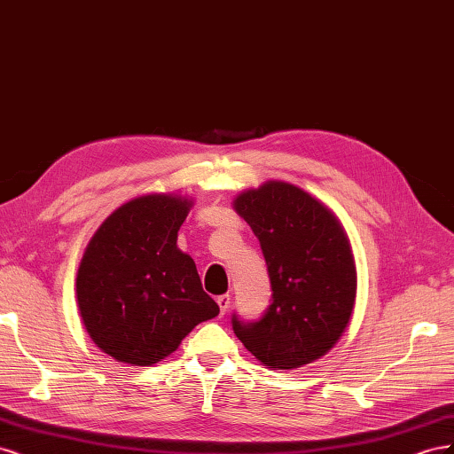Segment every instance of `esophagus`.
<instances>
[{
	"mask_svg": "<svg viewBox=\"0 0 454 454\" xmlns=\"http://www.w3.org/2000/svg\"><path fill=\"white\" fill-rule=\"evenodd\" d=\"M217 305H219V310H222V316L227 312V309H229V303H231V295H219L217 299Z\"/></svg>",
	"mask_w": 454,
	"mask_h": 454,
	"instance_id": "obj_1",
	"label": "esophagus"
}]
</instances>
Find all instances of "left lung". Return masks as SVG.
Instances as JSON below:
<instances>
[{
	"instance_id": "1",
	"label": "left lung",
	"mask_w": 454,
	"mask_h": 454,
	"mask_svg": "<svg viewBox=\"0 0 454 454\" xmlns=\"http://www.w3.org/2000/svg\"><path fill=\"white\" fill-rule=\"evenodd\" d=\"M232 208L263 252L272 303L259 322L232 318L235 335L269 369H297L335 347L352 318L356 263L345 227L327 206L294 184L244 189Z\"/></svg>"
}]
</instances>
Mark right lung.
Masks as SVG:
<instances>
[{
    "label": "right lung",
    "instance_id": "right-lung-1",
    "mask_svg": "<svg viewBox=\"0 0 454 454\" xmlns=\"http://www.w3.org/2000/svg\"><path fill=\"white\" fill-rule=\"evenodd\" d=\"M191 208L187 195L134 197L87 244L75 280L79 314L94 345L119 364H159L219 314L195 261L176 244Z\"/></svg>",
    "mask_w": 454,
    "mask_h": 454
}]
</instances>
